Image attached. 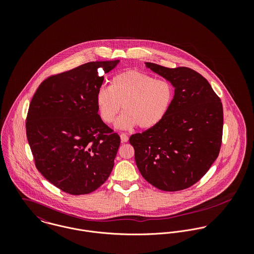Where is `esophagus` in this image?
<instances>
[{"instance_id":"1","label":"esophagus","mask_w":254,"mask_h":254,"mask_svg":"<svg viewBox=\"0 0 254 254\" xmlns=\"http://www.w3.org/2000/svg\"><path fill=\"white\" fill-rule=\"evenodd\" d=\"M120 139H121V142H122V143H126V142H128V140H129L128 136H127L126 134H124V133H121V134H120Z\"/></svg>"}]
</instances>
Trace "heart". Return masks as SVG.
Listing matches in <instances>:
<instances>
[{
    "instance_id": "obj_1",
    "label": "heart",
    "mask_w": 254,
    "mask_h": 254,
    "mask_svg": "<svg viewBox=\"0 0 254 254\" xmlns=\"http://www.w3.org/2000/svg\"><path fill=\"white\" fill-rule=\"evenodd\" d=\"M175 96L173 85L165 79H155L138 70L115 75L110 87L102 86L96 94V105L102 120L110 124L121 109L116 121L119 129L139 126L149 129L168 114Z\"/></svg>"
}]
</instances>
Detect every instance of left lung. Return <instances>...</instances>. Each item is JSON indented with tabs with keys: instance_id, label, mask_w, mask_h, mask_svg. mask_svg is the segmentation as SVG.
I'll return each instance as SVG.
<instances>
[{
	"instance_id": "obj_1",
	"label": "left lung",
	"mask_w": 254,
	"mask_h": 254,
	"mask_svg": "<svg viewBox=\"0 0 254 254\" xmlns=\"http://www.w3.org/2000/svg\"><path fill=\"white\" fill-rule=\"evenodd\" d=\"M145 66L175 88L172 106L156 126L130 137L142 176L155 188L177 191L199 181L218 157L223 107L208 81L188 68Z\"/></svg>"
}]
</instances>
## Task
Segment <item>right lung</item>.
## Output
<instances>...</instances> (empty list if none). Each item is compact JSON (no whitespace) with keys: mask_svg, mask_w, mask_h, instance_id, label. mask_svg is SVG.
<instances>
[{"mask_svg":"<svg viewBox=\"0 0 254 254\" xmlns=\"http://www.w3.org/2000/svg\"><path fill=\"white\" fill-rule=\"evenodd\" d=\"M119 61L93 62L44 80L30 103L26 136L36 168L64 192L87 194L109 178L120 137L98 113L103 72Z\"/></svg>","mask_w":254,"mask_h":254,"instance_id":"1","label":"right lung"}]
</instances>
